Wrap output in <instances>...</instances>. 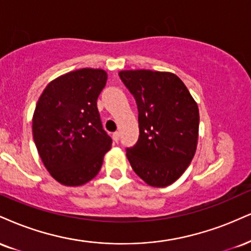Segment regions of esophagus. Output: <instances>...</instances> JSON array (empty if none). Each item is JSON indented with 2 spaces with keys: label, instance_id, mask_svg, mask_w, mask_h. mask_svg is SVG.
I'll use <instances>...</instances> for the list:
<instances>
[{
  "label": "esophagus",
  "instance_id": "obj_1",
  "mask_svg": "<svg viewBox=\"0 0 251 251\" xmlns=\"http://www.w3.org/2000/svg\"><path fill=\"white\" fill-rule=\"evenodd\" d=\"M112 138L116 143H118V140H119V132H114V133L112 134Z\"/></svg>",
  "mask_w": 251,
  "mask_h": 251
}]
</instances>
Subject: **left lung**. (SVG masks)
Returning <instances> with one entry per match:
<instances>
[{"instance_id":"8db88e82","label":"left lung","mask_w":251,"mask_h":251,"mask_svg":"<svg viewBox=\"0 0 251 251\" xmlns=\"http://www.w3.org/2000/svg\"><path fill=\"white\" fill-rule=\"evenodd\" d=\"M120 79L134 96L139 139L126 150L129 164L152 187L175 182L194 158L199 107L183 81L172 72L123 70Z\"/></svg>"}]
</instances>
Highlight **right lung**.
Returning <instances> with one entry per match:
<instances>
[{
	"label": "right lung",
	"mask_w": 251,
	"mask_h": 251,
	"mask_svg": "<svg viewBox=\"0 0 251 251\" xmlns=\"http://www.w3.org/2000/svg\"><path fill=\"white\" fill-rule=\"evenodd\" d=\"M106 80L102 69L68 72L51 80L36 104L35 145L45 168L62 185L91 181L111 149L112 139L102 128L97 107Z\"/></svg>",
	"instance_id": "add662e5"
}]
</instances>
